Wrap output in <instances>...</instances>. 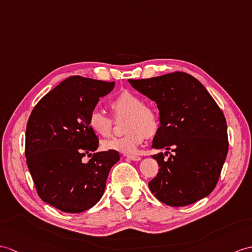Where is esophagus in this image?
I'll use <instances>...</instances> for the list:
<instances>
[{
    "mask_svg": "<svg viewBox=\"0 0 252 252\" xmlns=\"http://www.w3.org/2000/svg\"><path fill=\"white\" fill-rule=\"evenodd\" d=\"M126 158H127V159L132 160V161H139L140 159H142V158L138 157V156H130V155H127Z\"/></svg>",
    "mask_w": 252,
    "mask_h": 252,
    "instance_id": "34e87169",
    "label": "esophagus"
}]
</instances>
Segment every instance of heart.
Returning <instances> with one entry per match:
<instances>
[{"mask_svg":"<svg viewBox=\"0 0 252 252\" xmlns=\"http://www.w3.org/2000/svg\"><path fill=\"white\" fill-rule=\"evenodd\" d=\"M110 108L117 119L126 117L125 131L121 137L103 140V150L118 151L121 154H136L137 149L147 136H153L159 128V118L155 109L144 104L142 97L131 91H122L110 102ZM89 126L96 135L107 137L112 134L114 121L98 110H93L89 116Z\"/></svg>","mask_w":252,"mask_h":252,"instance_id":"heart-1","label":"heart"}]
</instances>
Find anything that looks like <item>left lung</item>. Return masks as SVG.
<instances>
[{
	"mask_svg": "<svg viewBox=\"0 0 252 252\" xmlns=\"http://www.w3.org/2000/svg\"><path fill=\"white\" fill-rule=\"evenodd\" d=\"M128 83L159 109L153 148L175 153L167 160L162 153L153 156L160 168L148 184L151 192L175 207L209 195L218 183L229 142L224 115L206 88L183 72Z\"/></svg>",
	"mask_w": 252,
	"mask_h": 252,
	"instance_id": "obj_1",
	"label": "left lung"
}]
</instances>
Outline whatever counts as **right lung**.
<instances>
[{"mask_svg":"<svg viewBox=\"0 0 252 252\" xmlns=\"http://www.w3.org/2000/svg\"><path fill=\"white\" fill-rule=\"evenodd\" d=\"M115 81L72 76L40 99L32 110L26 132L27 164L42 200L64 213L78 214L101 200L118 151H95L98 138L89 116Z\"/></svg>","mask_w":252,"mask_h":252,"instance_id":"add662e5","label":"right lung"}]
</instances>
